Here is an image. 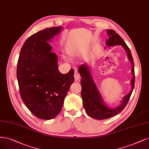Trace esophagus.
<instances>
[{
  "instance_id": "1",
  "label": "esophagus",
  "mask_w": 149,
  "mask_h": 149,
  "mask_svg": "<svg viewBox=\"0 0 149 149\" xmlns=\"http://www.w3.org/2000/svg\"><path fill=\"white\" fill-rule=\"evenodd\" d=\"M74 79L76 81H79L80 79H81V76L79 74V73L78 71H75L74 74Z\"/></svg>"
}]
</instances>
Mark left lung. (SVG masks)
Wrapping results in <instances>:
<instances>
[{
	"instance_id": "obj_1",
	"label": "left lung",
	"mask_w": 149,
	"mask_h": 149,
	"mask_svg": "<svg viewBox=\"0 0 149 149\" xmlns=\"http://www.w3.org/2000/svg\"><path fill=\"white\" fill-rule=\"evenodd\" d=\"M107 33L109 36V39L106 41L107 46L110 47V46L121 45L126 51L128 58L132 63L131 71L133 75L131 81L132 88L130 93L124 97L122 103L118 107L115 109H110L107 107L102 100L100 92L92 79L89 67L86 64L81 65L78 68V71L82 78L81 80L82 88L81 97L83 99V106L87 114L92 118L97 120L107 119L120 113L125 109L129 101L132 91L134 89L135 83L134 61L130 48L127 47L124 40L118 34L116 33L115 31L109 29L107 31Z\"/></svg>"
}]
</instances>
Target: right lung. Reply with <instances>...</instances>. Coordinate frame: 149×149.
I'll return each mask as SVG.
<instances>
[{
  "instance_id": "add662e5",
  "label": "right lung",
  "mask_w": 149,
  "mask_h": 149,
  "mask_svg": "<svg viewBox=\"0 0 149 149\" xmlns=\"http://www.w3.org/2000/svg\"><path fill=\"white\" fill-rule=\"evenodd\" d=\"M60 26L33 34L20 51L17 76L19 94L25 105L40 119L50 120L60 112L65 97L74 81V70L61 74L57 57L48 43L58 34Z\"/></svg>"
}]
</instances>
